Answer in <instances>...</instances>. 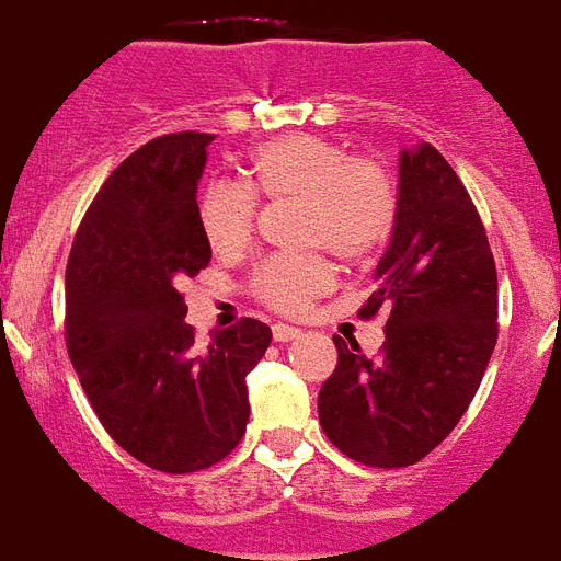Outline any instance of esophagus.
<instances>
[{"label":"esophagus","mask_w":561,"mask_h":561,"mask_svg":"<svg viewBox=\"0 0 561 561\" xmlns=\"http://www.w3.org/2000/svg\"><path fill=\"white\" fill-rule=\"evenodd\" d=\"M272 335H275V342H295V339H301V330L298 327L289 324H275L272 327Z\"/></svg>","instance_id":"1"}]
</instances>
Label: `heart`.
I'll list each match as a JSON object with an SVG mask.
<instances>
[{
    "label": "heart",
    "mask_w": 561,
    "mask_h": 561,
    "mask_svg": "<svg viewBox=\"0 0 561 561\" xmlns=\"http://www.w3.org/2000/svg\"><path fill=\"white\" fill-rule=\"evenodd\" d=\"M249 179L268 199H304L301 240L344 263L379 252L397 226L400 196L391 173L327 138L293 133L260 145L249 156ZM196 217L214 252H240L254 234L257 199L237 182H210ZM330 286L333 266L321 254H275L254 272L257 298L280 312H301Z\"/></svg>",
    "instance_id": "b5f03b06"
}]
</instances>
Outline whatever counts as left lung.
I'll list each match as a JSON object with an SVG mask.
<instances>
[{
    "label": "left lung",
    "mask_w": 561,
    "mask_h": 561,
    "mask_svg": "<svg viewBox=\"0 0 561 561\" xmlns=\"http://www.w3.org/2000/svg\"><path fill=\"white\" fill-rule=\"evenodd\" d=\"M400 210L358 309L385 316L382 356L335 335L339 365L318 393L335 449L379 469L423 460L478 393L499 339V275L483 222L432 145L400 153Z\"/></svg>",
    "instance_id": "obj_1"
}]
</instances>
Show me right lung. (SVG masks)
<instances>
[{"mask_svg": "<svg viewBox=\"0 0 561 561\" xmlns=\"http://www.w3.org/2000/svg\"><path fill=\"white\" fill-rule=\"evenodd\" d=\"M208 133L138 147L98 191L66 266V344L98 420L150 469L199 472L243 440L272 330L243 318L196 344L179 284L210 263L196 217Z\"/></svg>", "mask_w": 561, "mask_h": 561, "instance_id": "1", "label": "right lung"}]
</instances>
